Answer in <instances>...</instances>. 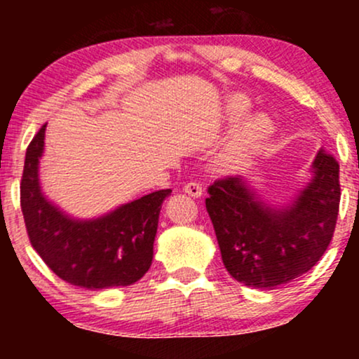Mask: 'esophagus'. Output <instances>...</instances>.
Listing matches in <instances>:
<instances>
[{"instance_id": "34e87169", "label": "esophagus", "mask_w": 359, "mask_h": 359, "mask_svg": "<svg viewBox=\"0 0 359 359\" xmlns=\"http://www.w3.org/2000/svg\"><path fill=\"white\" fill-rule=\"evenodd\" d=\"M184 192L189 194L191 197H201L203 196V185H201L197 180H191L184 185Z\"/></svg>"}]
</instances>
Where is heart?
<instances>
[{
  "label": "heart",
  "instance_id": "b5f03b06",
  "mask_svg": "<svg viewBox=\"0 0 359 359\" xmlns=\"http://www.w3.org/2000/svg\"><path fill=\"white\" fill-rule=\"evenodd\" d=\"M251 109V101L245 94H233L224 102V119L228 123L241 121ZM273 133V121L269 114H251L234 130L231 140L221 155L217 156V167L222 172L240 170L248 165L262 147Z\"/></svg>",
  "mask_w": 359,
  "mask_h": 359
}]
</instances>
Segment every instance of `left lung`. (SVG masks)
I'll list each match as a JSON object with an SVG mask.
<instances>
[{"label": "left lung", "mask_w": 359, "mask_h": 359, "mask_svg": "<svg viewBox=\"0 0 359 359\" xmlns=\"http://www.w3.org/2000/svg\"><path fill=\"white\" fill-rule=\"evenodd\" d=\"M208 194L226 270L248 287L275 288L307 273L327 250L339 212V163L317 151L312 180L287 208L266 205L243 177L217 179Z\"/></svg>", "instance_id": "obj_1"}]
</instances>
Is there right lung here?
Masks as SVG:
<instances>
[{
    "instance_id": "1",
    "label": "right lung",
    "mask_w": 359,
    "mask_h": 359,
    "mask_svg": "<svg viewBox=\"0 0 359 359\" xmlns=\"http://www.w3.org/2000/svg\"><path fill=\"white\" fill-rule=\"evenodd\" d=\"M45 126L27 148L20 184V203L32 246L45 265L71 285L100 290L138 282L151 265L158 214L172 191L147 194L97 219H74L40 189Z\"/></svg>"
}]
</instances>
